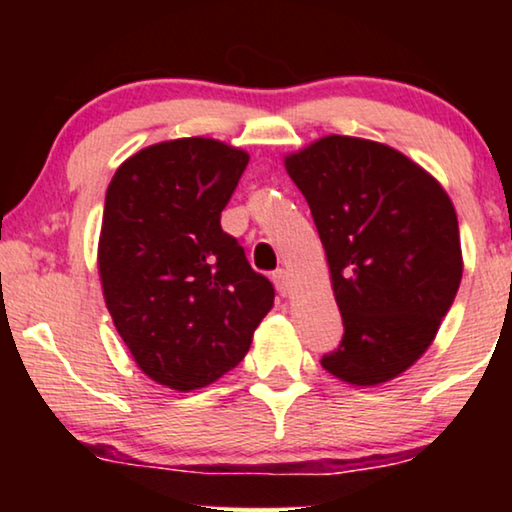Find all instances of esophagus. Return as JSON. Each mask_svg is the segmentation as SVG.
<instances>
[{
	"instance_id": "obj_1",
	"label": "esophagus",
	"mask_w": 512,
	"mask_h": 512,
	"mask_svg": "<svg viewBox=\"0 0 512 512\" xmlns=\"http://www.w3.org/2000/svg\"><path fill=\"white\" fill-rule=\"evenodd\" d=\"M272 282H275L277 291L282 293V296H289L291 293V275L286 270H277L275 275H272Z\"/></svg>"
}]
</instances>
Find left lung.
Wrapping results in <instances>:
<instances>
[{"label": "left lung", "mask_w": 512, "mask_h": 512, "mask_svg": "<svg viewBox=\"0 0 512 512\" xmlns=\"http://www.w3.org/2000/svg\"><path fill=\"white\" fill-rule=\"evenodd\" d=\"M284 167L317 223L345 324L321 366L354 387L394 380L429 349L457 296L464 261L450 195L373 139L326 135Z\"/></svg>", "instance_id": "1"}]
</instances>
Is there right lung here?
Instances as JSON below:
<instances>
[{
    "mask_svg": "<svg viewBox=\"0 0 512 512\" xmlns=\"http://www.w3.org/2000/svg\"><path fill=\"white\" fill-rule=\"evenodd\" d=\"M249 153L209 137L151 144L107 188L97 270L107 310L132 359L177 391L219 380L249 352L275 305L221 230Z\"/></svg>",
    "mask_w": 512,
    "mask_h": 512,
    "instance_id": "add662e5",
    "label": "right lung"
}]
</instances>
